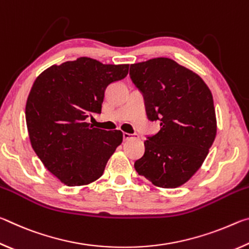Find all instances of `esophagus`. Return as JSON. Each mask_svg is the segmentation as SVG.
<instances>
[{"mask_svg": "<svg viewBox=\"0 0 249 249\" xmlns=\"http://www.w3.org/2000/svg\"><path fill=\"white\" fill-rule=\"evenodd\" d=\"M136 137V134H128V133H123V140L124 141H129L130 138Z\"/></svg>", "mask_w": 249, "mask_h": 249, "instance_id": "obj_1", "label": "esophagus"}]
</instances>
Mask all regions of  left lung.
<instances>
[{"label": "left lung", "mask_w": 249, "mask_h": 249, "mask_svg": "<svg viewBox=\"0 0 249 249\" xmlns=\"http://www.w3.org/2000/svg\"><path fill=\"white\" fill-rule=\"evenodd\" d=\"M129 75L144 96L148 120L161 126L147 136L135 169L157 187H180L199 170L215 140L212 93L199 75L169 58L130 65Z\"/></svg>", "instance_id": "8db88e82"}]
</instances>
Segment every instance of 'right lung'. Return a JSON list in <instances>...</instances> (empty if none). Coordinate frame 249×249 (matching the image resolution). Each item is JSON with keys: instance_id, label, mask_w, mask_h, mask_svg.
I'll return each mask as SVG.
<instances>
[{"instance_id": "add662e5", "label": "right lung", "mask_w": 249, "mask_h": 249, "mask_svg": "<svg viewBox=\"0 0 249 249\" xmlns=\"http://www.w3.org/2000/svg\"><path fill=\"white\" fill-rule=\"evenodd\" d=\"M128 65H103L80 57L43 71L29 92L25 115L34 151L69 187L93 182L123 141L121 130L95 128L86 120L101 113L108 84L124 79Z\"/></svg>"}]
</instances>
